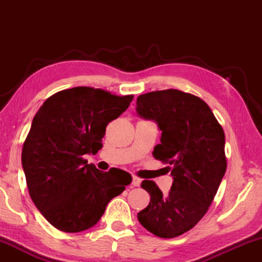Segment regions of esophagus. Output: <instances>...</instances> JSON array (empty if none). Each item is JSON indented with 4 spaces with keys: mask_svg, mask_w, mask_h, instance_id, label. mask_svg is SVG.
Masks as SVG:
<instances>
[{
    "mask_svg": "<svg viewBox=\"0 0 262 262\" xmlns=\"http://www.w3.org/2000/svg\"><path fill=\"white\" fill-rule=\"evenodd\" d=\"M132 184H133V186H135V187H139V186L141 185V179L137 178V177H133Z\"/></svg>",
    "mask_w": 262,
    "mask_h": 262,
    "instance_id": "34e87169",
    "label": "esophagus"
}]
</instances>
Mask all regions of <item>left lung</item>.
Listing matches in <instances>:
<instances>
[{
    "label": "left lung",
    "mask_w": 262,
    "mask_h": 262,
    "mask_svg": "<svg viewBox=\"0 0 262 262\" xmlns=\"http://www.w3.org/2000/svg\"><path fill=\"white\" fill-rule=\"evenodd\" d=\"M136 113L157 123L161 143L152 155L170 164L173 178L167 195L154 181H142L150 202L137 219L155 236L178 237L205 216L225 174L223 128L202 99L173 89L139 96Z\"/></svg>",
    "instance_id": "left-lung-1"
}]
</instances>
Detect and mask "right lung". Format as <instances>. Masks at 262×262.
Masks as SVG:
<instances>
[{"label":"right lung","mask_w":262,"mask_h":262,"mask_svg":"<svg viewBox=\"0 0 262 262\" xmlns=\"http://www.w3.org/2000/svg\"><path fill=\"white\" fill-rule=\"evenodd\" d=\"M132 100V95L77 86L50 97L34 115L21 165L31 199L54 228L72 233L92 228L132 183L126 171H99L83 158L101 149L106 126Z\"/></svg>","instance_id":"add662e5"}]
</instances>
